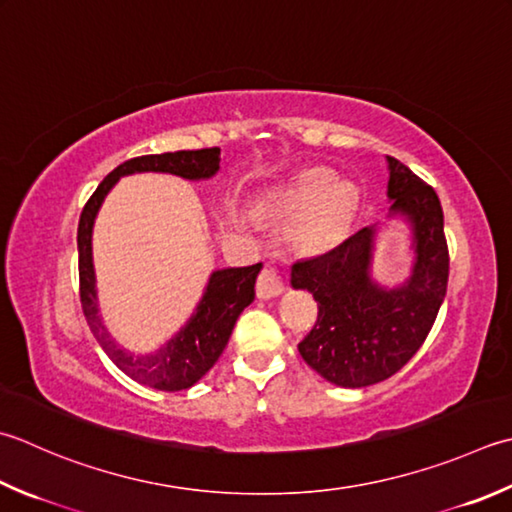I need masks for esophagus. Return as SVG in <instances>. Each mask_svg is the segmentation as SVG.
<instances>
[{
    "mask_svg": "<svg viewBox=\"0 0 512 512\" xmlns=\"http://www.w3.org/2000/svg\"><path fill=\"white\" fill-rule=\"evenodd\" d=\"M282 290H284V284H282V277L277 273V268L264 266V270L257 277V297L270 299V297H277Z\"/></svg>",
    "mask_w": 512,
    "mask_h": 512,
    "instance_id": "obj_1",
    "label": "esophagus"
}]
</instances>
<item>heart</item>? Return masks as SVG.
<instances>
[{
  "mask_svg": "<svg viewBox=\"0 0 512 512\" xmlns=\"http://www.w3.org/2000/svg\"><path fill=\"white\" fill-rule=\"evenodd\" d=\"M286 213H306L299 224V242L306 248H326L335 242L355 206V190L333 184V175L324 168L299 175L293 188L282 197Z\"/></svg>",
  "mask_w": 512,
  "mask_h": 512,
  "instance_id": "b5f03b06",
  "label": "heart"
}]
</instances>
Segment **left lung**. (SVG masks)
<instances>
[{
    "instance_id": "left-lung-1",
    "label": "left lung",
    "mask_w": 512,
    "mask_h": 512,
    "mask_svg": "<svg viewBox=\"0 0 512 512\" xmlns=\"http://www.w3.org/2000/svg\"><path fill=\"white\" fill-rule=\"evenodd\" d=\"M390 210L413 226L415 266L408 284L384 290L370 279L373 228L322 255L293 264L290 284L317 302V322L299 355L330 384L362 388L408 364L433 328L448 286V244L439 197L399 159L388 157Z\"/></svg>"
}]
</instances>
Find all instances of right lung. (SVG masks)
Masks as SVG:
<instances>
[{
  "label": "right lung",
  "instance_id": "obj_1",
  "mask_svg": "<svg viewBox=\"0 0 512 512\" xmlns=\"http://www.w3.org/2000/svg\"><path fill=\"white\" fill-rule=\"evenodd\" d=\"M170 173L184 179H206L219 170V148L202 150H177V153L162 155H142L119 164L113 173L104 177V182L86 202L77 228V248H79V299L86 322L97 337L99 346L110 357L122 373L135 382L157 388V390H186L199 382L213 364L224 353L228 337L242 310L255 299V279L262 264L244 268H224L215 270L208 279L206 293L199 302L195 315L188 324L150 355H133L115 344L108 335L102 319L97 313L95 295V270H93V248H90V235H93V222L99 206H102L108 190L117 184L119 177L133 173Z\"/></svg>",
  "mask_w": 512,
  "mask_h": 512
}]
</instances>
